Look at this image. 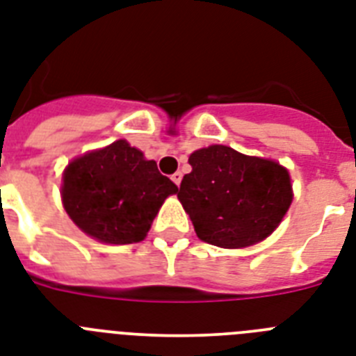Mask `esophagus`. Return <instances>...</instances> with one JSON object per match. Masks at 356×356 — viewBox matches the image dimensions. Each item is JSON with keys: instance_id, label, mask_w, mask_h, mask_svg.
I'll list each match as a JSON object with an SVG mask.
<instances>
[{"instance_id": "1", "label": "esophagus", "mask_w": 356, "mask_h": 356, "mask_svg": "<svg viewBox=\"0 0 356 356\" xmlns=\"http://www.w3.org/2000/svg\"><path fill=\"white\" fill-rule=\"evenodd\" d=\"M181 179H183V173H181V172H175L172 175V181L175 184H177V186H179V184H181Z\"/></svg>"}]
</instances>
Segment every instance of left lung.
<instances>
[{
	"mask_svg": "<svg viewBox=\"0 0 356 356\" xmlns=\"http://www.w3.org/2000/svg\"><path fill=\"white\" fill-rule=\"evenodd\" d=\"M177 197L197 237L220 248H246L275 232L293 201L289 172L271 159L224 145L195 150Z\"/></svg>",
	"mask_w": 356,
	"mask_h": 356,
	"instance_id": "obj_1",
	"label": "left lung"
}]
</instances>
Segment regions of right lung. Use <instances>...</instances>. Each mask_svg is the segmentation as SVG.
Segmentation results:
<instances>
[{"label": "right lung", "instance_id": "add662e5", "mask_svg": "<svg viewBox=\"0 0 356 356\" xmlns=\"http://www.w3.org/2000/svg\"><path fill=\"white\" fill-rule=\"evenodd\" d=\"M179 188L124 139L76 157L63 172L61 199L77 228L106 244L146 237L164 199Z\"/></svg>", "mask_w": 356, "mask_h": 356}]
</instances>
